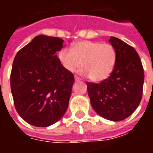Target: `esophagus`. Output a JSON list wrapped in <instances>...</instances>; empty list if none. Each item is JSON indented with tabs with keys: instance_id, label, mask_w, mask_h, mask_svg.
Masks as SVG:
<instances>
[{
	"instance_id": "esophagus-1",
	"label": "esophagus",
	"mask_w": 153,
	"mask_h": 153,
	"mask_svg": "<svg viewBox=\"0 0 153 153\" xmlns=\"http://www.w3.org/2000/svg\"><path fill=\"white\" fill-rule=\"evenodd\" d=\"M74 79H75V81H80V80H81V79H80L79 77L76 76V75L74 76Z\"/></svg>"
}]
</instances>
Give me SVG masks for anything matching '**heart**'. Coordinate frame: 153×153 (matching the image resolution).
<instances>
[{
    "label": "heart",
    "instance_id": "obj_1",
    "mask_svg": "<svg viewBox=\"0 0 153 153\" xmlns=\"http://www.w3.org/2000/svg\"><path fill=\"white\" fill-rule=\"evenodd\" d=\"M60 63L65 70L74 72L82 67L80 71L94 82H101L111 74L116 64V51L111 44L101 42L81 41L72 51L62 48L58 54Z\"/></svg>",
    "mask_w": 153,
    "mask_h": 153
}]
</instances>
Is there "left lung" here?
Returning <instances> with one entry per match:
<instances>
[{"instance_id": "8db88e82", "label": "left lung", "mask_w": 153, "mask_h": 153, "mask_svg": "<svg viewBox=\"0 0 153 153\" xmlns=\"http://www.w3.org/2000/svg\"><path fill=\"white\" fill-rule=\"evenodd\" d=\"M116 51V64L108 79L100 83L87 82L91 104L101 117L118 121L129 117L140 104L143 94L144 69L133 47L111 36Z\"/></svg>"}]
</instances>
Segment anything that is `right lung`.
Instances as JSON below:
<instances>
[{
	"label": "right lung",
	"mask_w": 153,
	"mask_h": 153,
	"mask_svg": "<svg viewBox=\"0 0 153 153\" xmlns=\"http://www.w3.org/2000/svg\"><path fill=\"white\" fill-rule=\"evenodd\" d=\"M63 39L39 35L13 60L11 91L18 114L30 125L48 127L66 113L74 77L60 63L56 52Z\"/></svg>",
	"instance_id": "obj_1"
}]
</instances>
